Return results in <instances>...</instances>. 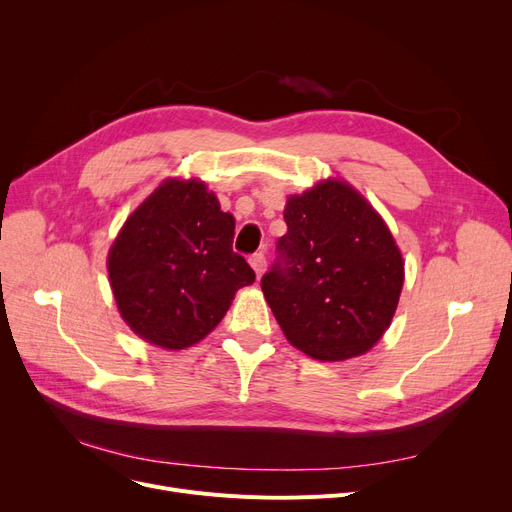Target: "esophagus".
<instances>
[{"label": "esophagus", "mask_w": 512, "mask_h": 512, "mask_svg": "<svg viewBox=\"0 0 512 512\" xmlns=\"http://www.w3.org/2000/svg\"><path fill=\"white\" fill-rule=\"evenodd\" d=\"M249 263H251V267L255 270L257 278H261V274L265 272V255L263 253H255V255H251Z\"/></svg>", "instance_id": "esophagus-1"}]
</instances>
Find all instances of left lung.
I'll use <instances>...</instances> for the list:
<instances>
[{
  "label": "left lung",
  "instance_id": "left-lung-1",
  "mask_svg": "<svg viewBox=\"0 0 512 512\" xmlns=\"http://www.w3.org/2000/svg\"><path fill=\"white\" fill-rule=\"evenodd\" d=\"M284 222L278 259L261 278L284 336L317 361L365 355L388 330L405 280L386 222L342 180L292 195Z\"/></svg>",
  "mask_w": 512,
  "mask_h": 512
}]
</instances>
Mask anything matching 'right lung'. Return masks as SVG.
Instances as JSON below:
<instances>
[{"mask_svg":"<svg viewBox=\"0 0 512 512\" xmlns=\"http://www.w3.org/2000/svg\"><path fill=\"white\" fill-rule=\"evenodd\" d=\"M234 218L199 180H166L132 211L107 257L122 319L143 340L180 351L220 324L255 282L232 251Z\"/></svg>","mask_w":512,"mask_h":512,"instance_id":"1","label":"right lung"}]
</instances>
